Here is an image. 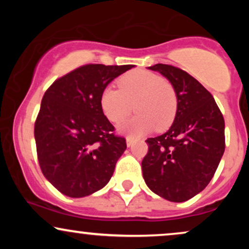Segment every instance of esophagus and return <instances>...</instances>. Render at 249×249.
<instances>
[{"mask_svg":"<svg viewBox=\"0 0 249 249\" xmlns=\"http://www.w3.org/2000/svg\"><path fill=\"white\" fill-rule=\"evenodd\" d=\"M133 138L132 137H130V136H127L126 137V144H127V146H131V145L133 144Z\"/></svg>","mask_w":249,"mask_h":249,"instance_id":"34e87169","label":"esophagus"}]
</instances>
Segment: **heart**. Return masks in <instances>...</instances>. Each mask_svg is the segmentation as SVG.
Wrapping results in <instances>:
<instances>
[{"label":"heart","mask_w":249,"mask_h":249,"mask_svg":"<svg viewBox=\"0 0 249 249\" xmlns=\"http://www.w3.org/2000/svg\"><path fill=\"white\" fill-rule=\"evenodd\" d=\"M119 89L108 87L101 95V107L110 122L119 124L133 108L138 115L124 128L141 134L156 127L167 130L178 111V95L172 83L147 70H132L118 79Z\"/></svg>","instance_id":"1"}]
</instances>
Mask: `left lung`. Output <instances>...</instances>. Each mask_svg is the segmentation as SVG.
Segmentation results:
<instances>
[{"label":"left lung","mask_w":249,"mask_h":249,"mask_svg":"<svg viewBox=\"0 0 249 249\" xmlns=\"http://www.w3.org/2000/svg\"><path fill=\"white\" fill-rule=\"evenodd\" d=\"M173 84L178 111L167 132L146 139L142 177L161 198L182 202L212 180L225 152V121L210 91L186 71L168 64L148 68Z\"/></svg>","instance_id":"1"}]
</instances>
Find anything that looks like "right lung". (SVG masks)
I'll list each match as a JSON object with an SVG mask.
<instances>
[{"label": "right lung", "mask_w": 249, "mask_h": 249, "mask_svg": "<svg viewBox=\"0 0 249 249\" xmlns=\"http://www.w3.org/2000/svg\"><path fill=\"white\" fill-rule=\"evenodd\" d=\"M134 65L87 64L56 79L35 122L37 159L59 192L82 198L107 184L126 148L101 107L110 82Z\"/></svg>", "instance_id": "obj_1"}]
</instances>
